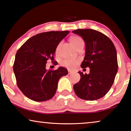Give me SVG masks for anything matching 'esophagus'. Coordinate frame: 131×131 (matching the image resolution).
I'll return each instance as SVG.
<instances>
[{"label":"esophagus","mask_w":131,"mask_h":131,"mask_svg":"<svg viewBox=\"0 0 131 131\" xmlns=\"http://www.w3.org/2000/svg\"><path fill=\"white\" fill-rule=\"evenodd\" d=\"M72 73H73V72H72V71H71L70 69H68V74H71Z\"/></svg>","instance_id":"1"}]
</instances>
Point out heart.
<instances>
[{
    "instance_id": "heart-1",
    "label": "heart",
    "mask_w": 131,
    "mask_h": 131,
    "mask_svg": "<svg viewBox=\"0 0 131 131\" xmlns=\"http://www.w3.org/2000/svg\"><path fill=\"white\" fill-rule=\"evenodd\" d=\"M70 42L71 44L75 48H77L81 44L83 43V40L79 36H74L71 37ZM79 63V60L77 59H67L62 62V64L64 67L72 69L74 68L75 66Z\"/></svg>"
}]
</instances>
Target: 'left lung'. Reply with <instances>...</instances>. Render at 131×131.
Segmentation results:
<instances>
[{"label": "left lung", "mask_w": 131, "mask_h": 131, "mask_svg": "<svg viewBox=\"0 0 131 131\" xmlns=\"http://www.w3.org/2000/svg\"><path fill=\"white\" fill-rule=\"evenodd\" d=\"M72 32L85 42L86 54L81 67L90 68L89 74L78 72L80 80L74 85V92L83 100H97L107 93L115 80L118 71L116 49L111 40L98 31L79 29Z\"/></svg>", "instance_id": "1"}]
</instances>
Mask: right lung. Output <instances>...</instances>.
<instances>
[{
  "label": "right lung",
  "mask_w": 131,
  "mask_h": 131,
  "mask_svg": "<svg viewBox=\"0 0 131 131\" xmlns=\"http://www.w3.org/2000/svg\"><path fill=\"white\" fill-rule=\"evenodd\" d=\"M68 33V31L40 33L29 38L18 49L13 70L17 86L28 99L44 102L55 95L59 79L67 75L68 70L63 67L47 70L46 64L48 60L53 61L57 46Z\"/></svg>",
  "instance_id": "1"
}]
</instances>
